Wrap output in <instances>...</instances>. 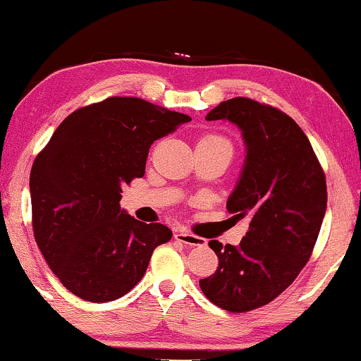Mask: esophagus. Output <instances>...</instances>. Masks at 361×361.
Segmentation results:
<instances>
[{
  "mask_svg": "<svg viewBox=\"0 0 361 361\" xmlns=\"http://www.w3.org/2000/svg\"><path fill=\"white\" fill-rule=\"evenodd\" d=\"M174 238L177 241H182V243L189 245V246H205L207 245V240L202 238V236H197L194 233H190V231L187 230H177Z\"/></svg>",
  "mask_w": 361,
  "mask_h": 361,
  "instance_id": "obj_1",
  "label": "esophagus"
}]
</instances>
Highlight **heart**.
Wrapping results in <instances>:
<instances>
[{
	"mask_svg": "<svg viewBox=\"0 0 361 361\" xmlns=\"http://www.w3.org/2000/svg\"><path fill=\"white\" fill-rule=\"evenodd\" d=\"M202 140H207V141H215V142H221V145H226L228 147H231V146H230V142L226 141V140H224V137H220V136H205V137H202Z\"/></svg>",
	"mask_w": 361,
	"mask_h": 361,
	"instance_id": "b5f03b06",
	"label": "heart"
}]
</instances>
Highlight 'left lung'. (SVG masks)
<instances>
[{"label": "left lung", "instance_id": "obj_1", "mask_svg": "<svg viewBox=\"0 0 361 361\" xmlns=\"http://www.w3.org/2000/svg\"><path fill=\"white\" fill-rule=\"evenodd\" d=\"M207 120H228L243 135L245 166L226 209L250 228L238 246L209 241L219 269L199 284L219 307L248 312L278 298L309 261L327 209L325 174L307 136L278 108L235 97Z\"/></svg>", "mask_w": 361, "mask_h": 361}]
</instances>
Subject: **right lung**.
<instances>
[{
    "mask_svg": "<svg viewBox=\"0 0 361 361\" xmlns=\"http://www.w3.org/2000/svg\"><path fill=\"white\" fill-rule=\"evenodd\" d=\"M190 121L135 97H110L63 120L34 161V238L49 268L90 302L120 299L172 231L121 210V187L145 176L152 142Z\"/></svg>",
    "mask_w": 361,
    "mask_h": 361,
    "instance_id": "obj_1",
    "label": "right lung"
}]
</instances>
